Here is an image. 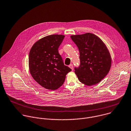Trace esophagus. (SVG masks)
Instances as JSON below:
<instances>
[{"label":"esophagus","instance_id":"esophagus-1","mask_svg":"<svg viewBox=\"0 0 131 131\" xmlns=\"http://www.w3.org/2000/svg\"><path fill=\"white\" fill-rule=\"evenodd\" d=\"M69 67H70L72 70H73V69H74V66H73V64H70L69 65Z\"/></svg>","mask_w":131,"mask_h":131}]
</instances>
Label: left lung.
I'll return each instance as SVG.
<instances>
[{
	"mask_svg": "<svg viewBox=\"0 0 131 131\" xmlns=\"http://www.w3.org/2000/svg\"><path fill=\"white\" fill-rule=\"evenodd\" d=\"M72 40L80 52V63L75 67L79 80L87 86L100 82L108 73L111 57L103 41L92 33L72 35Z\"/></svg>",
	"mask_w": 131,
	"mask_h": 131,
	"instance_id": "1",
	"label": "left lung"
}]
</instances>
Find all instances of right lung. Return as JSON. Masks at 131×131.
Wrapping results in <instances>:
<instances>
[{
  "mask_svg": "<svg viewBox=\"0 0 131 131\" xmlns=\"http://www.w3.org/2000/svg\"><path fill=\"white\" fill-rule=\"evenodd\" d=\"M64 36L51 35L36 42L29 56L30 73L44 88L56 90L64 83L66 75L72 70L64 64L58 48Z\"/></svg>",
  "mask_w": 131,
  "mask_h": 131,
  "instance_id": "obj_1",
  "label": "right lung"
}]
</instances>
